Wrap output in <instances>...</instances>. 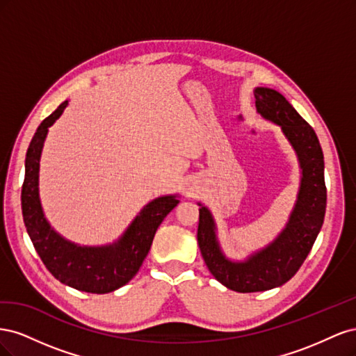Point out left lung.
<instances>
[{"label":"left lung","instance_id":"obj_1","mask_svg":"<svg viewBox=\"0 0 356 356\" xmlns=\"http://www.w3.org/2000/svg\"><path fill=\"white\" fill-rule=\"evenodd\" d=\"M254 96L257 113L281 127L293 147L301 177L297 200L284 230L245 260H232L224 254L212 212L197 203V242L203 260L212 276L236 293H258L288 282L314 246L327 208L324 154L315 131L277 90L255 88Z\"/></svg>","mask_w":356,"mask_h":356}]
</instances>
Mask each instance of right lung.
Wrapping results in <instances>:
<instances>
[{"label":"right lung","mask_w":356,"mask_h":356,"mask_svg":"<svg viewBox=\"0 0 356 356\" xmlns=\"http://www.w3.org/2000/svg\"><path fill=\"white\" fill-rule=\"evenodd\" d=\"M68 106L63 101L41 122L25 159L22 213L29 238L41 261L59 282L84 293L106 294L126 285L138 273L152 248L154 234L166 215L179 203L178 195L160 196L147 203L117 241L99 245H79L51 227L40 199V160L53 126Z\"/></svg>","instance_id":"add662e5"}]
</instances>
